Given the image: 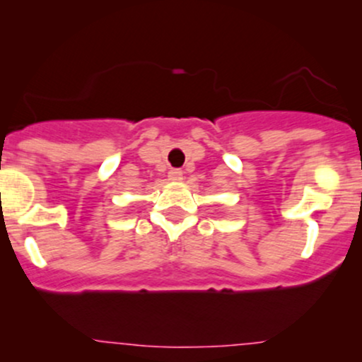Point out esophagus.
<instances>
[{
  "instance_id": "34e87169",
  "label": "esophagus",
  "mask_w": 362,
  "mask_h": 362,
  "mask_svg": "<svg viewBox=\"0 0 362 362\" xmlns=\"http://www.w3.org/2000/svg\"><path fill=\"white\" fill-rule=\"evenodd\" d=\"M168 178L172 182H182V180H184V172H182V170H177V168L170 170Z\"/></svg>"
}]
</instances>
